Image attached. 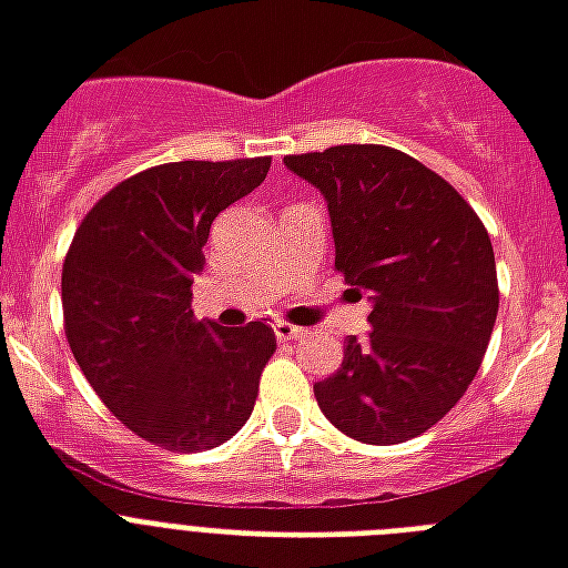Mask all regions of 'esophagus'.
Here are the masks:
<instances>
[{"mask_svg": "<svg viewBox=\"0 0 568 568\" xmlns=\"http://www.w3.org/2000/svg\"><path fill=\"white\" fill-rule=\"evenodd\" d=\"M272 332H275V337L278 341H296V337H302V332L305 328H298V325H290V323H272Z\"/></svg>", "mask_w": 568, "mask_h": 568, "instance_id": "1", "label": "esophagus"}]
</instances>
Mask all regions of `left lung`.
<instances>
[{
	"instance_id": "left-lung-1",
	"label": "left lung",
	"mask_w": 568,
	"mask_h": 568,
	"mask_svg": "<svg viewBox=\"0 0 568 568\" xmlns=\"http://www.w3.org/2000/svg\"><path fill=\"white\" fill-rule=\"evenodd\" d=\"M320 189L334 270L371 302L367 341L316 382L323 415L364 444H399L438 424L480 371L498 316V272L468 201L406 153L341 144L284 156Z\"/></svg>"
}]
</instances>
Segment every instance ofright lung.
<instances>
[{
    "label": "right lung",
    "mask_w": 568,
    "mask_h": 568,
    "mask_svg": "<svg viewBox=\"0 0 568 568\" xmlns=\"http://www.w3.org/2000/svg\"><path fill=\"white\" fill-rule=\"evenodd\" d=\"M270 162L142 171L100 197L70 243L61 307L73 358L112 415L165 450H210L240 433L275 353L270 325L222 328L192 311L210 224L261 186Z\"/></svg>",
    "instance_id": "1"
}]
</instances>
